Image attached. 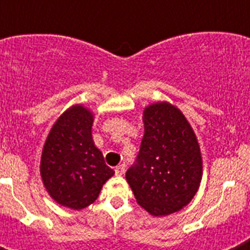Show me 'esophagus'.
Listing matches in <instances>:
<instances>
[{
    "label": "esophagus",
    "mask_w": 250,
    "mask_h": 250,
    "mask_svg": "<svg viewBox=\"0 0 250 250\" xmlns=\"http://www.w3.org/2000/svg\"><path fill=\"white\" fill-rule=\"evenodd\" d=\"M124 173H125V165L124 164H121V165H119V167H115V174H116V175L121 176Z\"/></svg>",
    "instance_id": "esophagus-1"
}]
</instances>
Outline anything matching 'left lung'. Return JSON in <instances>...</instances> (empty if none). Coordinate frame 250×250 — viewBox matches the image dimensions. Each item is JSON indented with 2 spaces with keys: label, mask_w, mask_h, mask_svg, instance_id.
Masks as SVG:
<instances>
[{
  "label": "left lung",
  "mask_w": 250,
  "mask_h": 250,
  "mask_svg": "<svg viewBox=\"0 0 250 250\" xmlns=\"http://www.w3.org/2000/svg\"><path fill=\"white\" fill-rule=\"evenodd\" d=\"M143 121L144 136L126 180L140 207L151 215H167L189 204L199 189V144L184 115L170 104L147 106Z\"/></svg>",
  "instance_id": "8db88e82"
}]
</instances>
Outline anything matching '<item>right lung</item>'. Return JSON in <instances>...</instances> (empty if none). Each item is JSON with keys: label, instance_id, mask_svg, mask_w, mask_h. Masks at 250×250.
<instances>
[{"label": "right lung", "instance_id": "1", "mask_svg": "<svg viewBox=\"0 0 250 250\" xmlns=\"http://www.w3.org/2000/svg\"><path fill=\"white\" fill-rule=\"evenodd\" d=\"M92 114L76 105L55 123L43 145L41 176L52 199L80 210L98 199L114 170L105 164L103 152L91 136Z\"/></svg>", "mask_w": 250, "mask_h": 250}]
</instances>
